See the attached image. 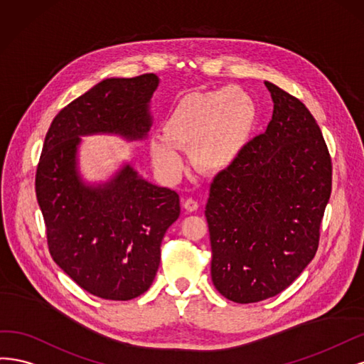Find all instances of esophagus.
Returning a JSON list of instances; mask_svg holds the SVG:
<instances>
[{"instance_id":"esophagus-1","label":"esophagus","mask_w":364,"mask_h":364,"mask_svg":"<svg viewBox=\"0 0 364 364\" xmlns=\"http://www.w3.org/2000/svg\"><path fill=\"white\" fill-rule=\"evenodd\" d=\"M183 207L187 210V212H196L199 204H198L196 199H193V198H186L183 201Z\"/></svg>"}]
</instances>
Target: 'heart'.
<instances>
[{
  "mask_svg": "<svg viewBox=\"0 0 364 364\" xmlns=\"http://www.w3.org/2000/svg\"><path fill=\"white\" fill-rule=\"evenodd\" d=\"M255 118V104L240 87L187 93L168 113L161 133L151 137L154 165L166 178H177L184 168L180 149H186L199 171L224 169L248 144Z\"/></svg>",
  "mask_w": 364,
  "mask_h": 364,
  "instance_id": "1",
  "label": "heart"
}]
</instances>
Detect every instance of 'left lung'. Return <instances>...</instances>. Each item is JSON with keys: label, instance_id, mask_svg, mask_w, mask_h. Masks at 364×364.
Wrapping results in <instances>:
<instances>
[{"label": "left lung", "instance_id": "obj_1", "mask_svg": "<svg viewBox=\"0 0 364 364\" xmlns=\"http://www.w3.org/2000/svg\"><path fill=\"white\" fill-rule=\"evenodd\" d=\"M264 85L272 119L216 175L205 205L213 284L239 304L272 298L299 277L318 251L331 195L318 122L298 98Z\"/></svg>", "mask_w": 364, "mask_h": 364}]
</instances>
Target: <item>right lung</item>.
<instances>
[{"instance_id":"1","label":"right lung","mask_w":364,"mask_h":364,"mask_svg":"<svg viewBox=\"0 0 364 364\" xmlns=\"http://www.w3.org/2000/svg\"><path fill=\"white\" fill-rule=\"evenodd\" d=\"M154 74L107 78L69 102L51 122L36 171V196L53 260L98 298L128 301L145 293L160 264V245L180 216L175 191L151 184L125 165L102 186L77 171L80 136L144 139Z\"/></svg>"}]
</instances>
